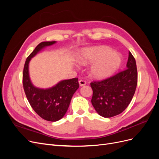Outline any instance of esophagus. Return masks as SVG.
<instances>
[{"label": "esophagus", "instance_id": "34e87169", "mask_svg": "<svg viewBox=\"0 0 159 159\" xmlns=\"http://www.w3.org/2000/svg\"><path fill=\"white\" fill-rule=\"evenodd\" d=\"M79 84H80V85H81V86H83V85H85L86 84V81H84V80H80L79 81Z\"/></svg>", "mask_w": 159, "mask_h": 159}]
</instances>
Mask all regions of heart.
Wrapping results in <instances>:
<instances>
[{"label": "heart", "instance_id": "1", "mask_svg": "<svg viewBox=\"0 0 159 159\" xmlns=\"http://www.w3.org/2000/svg\"><path fill=\"white\" fill-rule=\"evenodd\" d=\"M80 60L82 64H94L90 69L91 75L102 79L111 76L119 70L123 57L108 47L100 46L84 50Z\"/></svg>", "mask_w": 159, "mask_h": 159}]
</instances>
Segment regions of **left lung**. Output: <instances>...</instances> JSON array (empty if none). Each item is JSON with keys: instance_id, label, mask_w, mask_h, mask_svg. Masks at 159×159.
I'll list each match as a JSON object with an SVG mask.
<instances>
[{"instance_id": "left-lung-1", "label": "left lung", "mask_w": 159, "mask_h": 159, "mask_svg": "<svg viewBox=\"0 0 159 159\" xmlns=\"http://www.w3.org/2000/svg\"><path fill=\"white\" fill-rule=\"evenodd\" d=\"M90 85L91 103L99 115L109 118L121 113L131 103L137 85L136 61L131 53L129 52L125 70Z\"/></svg>"}]
</instances>
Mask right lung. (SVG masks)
<instances>
[{
    "mask_svg": "<svg viewBox=\"0 0 159 159\" xmlns=\"http://www.w3.org/2000/svg\"><path fill=\"white\" fill-rule=\"evenodd\" d=\"M55 43L56 41L40 43L26 58L22 74L23 88L28 102L40 117L48 121H57L64 116L72 96L80 86L77 78L61 81L46 89L37 88L31 83L28 73L29 61L42 48Z\"/></svg>",
    "mask_w": 159,
    "mask_h": 159,
    "instance_id": "1",
    "label": "right lung"
}]
</instances>
